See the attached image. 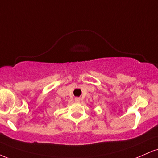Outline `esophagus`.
Segmentation results:
<instances>
[{
    "mask_svg": "<svg viewBox=\"0 0 158 158\" xmlns=\"http://www.w3.org/2000/svg\"><path fill=\"white\" fill-rule=\"evenodd\" d=\"M75 102H80V98H79V97H76L75 98Z\"/></svg>",
    "mask_w": 158,
    "mask_h": 158,
    "instance_id": "1",
    "label": "esophagus"
}]
</instances>
